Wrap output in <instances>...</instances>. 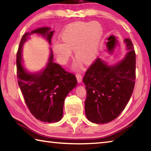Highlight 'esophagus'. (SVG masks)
Returning <instances> with one entry per match:
<instances>
[{"label": "esophagus", "instance_id": "esophagus-1", "mask_svg": "<svg viewBox=\"0 0 151 151\" xmlns=\"http://www.w3.org/2000/svg\"><path fill=\"white\" fill-rule=\"evenodd\" d=\"M76 79H77V81L78 82V83H81L82 81V79H83V76H82V75H81V74H76Z\"/></svg>", "mask_w": 151, "mask_h": 151}]
</instances>
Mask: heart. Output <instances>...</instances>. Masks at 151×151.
<instances>
[{
	"label": "heart",
	"mask_w": 151,
	"mask_h": 151,
	"mask_svg": "<svg viewBox=\"0 0 151 151\" xmlns=\"http://www.w3.org/2000/svg\"><path fill=\"white\" fill-rule=\"evenodd\" d=\"M102 35L103 28L97 22H78L68 25L60 36L63 43H53V50L58 61L66 65L71 56V49H74L78 58L75 68L80 67L81 60L86 63L91 62L96 55Z\"/></svg>",
	"instance_id": "b5f03b06"
}]
</instances>
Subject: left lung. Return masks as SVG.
I'll return each instance as SVG.
<instances>
[{
  "label": "left lung",
  "instance_id": "8db88e82",
  "mask_svg": "<svg viewBox=\"0 0 151 151\" xmlns=\"http://www.w3.org/2000/svg\"><path fill=\"white\" fill-rule=\"evenodd\" d=\"M124 41L128 52L123 60L111 66L96 58L83 77L86 90L85 113L93 123H107L118 117L133 92L136 54L131 40Z\"/></svg>",
  "mask_w": 151,
  "mask_h": 151
}]
</instances>
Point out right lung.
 Instances as JSON below:
<instances>
[{"mask_svg":"<svg viewBox=\"0 0 151 151\" xmlns=\"http://www.w3.org/2000/svg\"><path fill=\"white\" fill-rule=\"evenodd\" d=\"M49 30L43 27L23 35L17 53V73L18 84L30 113L40 121L56 122L62 119L66 96L77 84L75 75L52 62V51L49 62L41 73H28L21 65L22 47L30 35L39 33L50 43L53 31Z\"/></svg>","mask_w":151,"mask_h":151,"instance_id":"obj_1","label":"right lung"}]
</instances>
